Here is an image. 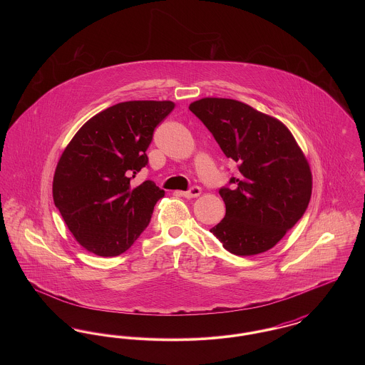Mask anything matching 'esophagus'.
<instances>
[{"label": "esophagus", "mask_w": 365, "mask_h": 365, "mask_svg": "<svg viewBox=\"0 0 365 365\" xmlns=\"http://www.w3.org/2000/svg\"><path fill=\"white\" fill-rule=\"evenodd\" d=\"M201 194V187H198V186H194V187H191L190 190L183 191L182 192V195L185 197V198H195V197H198Z\"/></svg>", "instance_id": "esophagus-1"}]
</instances>
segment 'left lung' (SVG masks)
Returning a JSON list of instances; mask_svg holds the SVG:
<instances>
[{
	"instance_id": "left-lung-1",
	"label": "left lung",
	"mask_w": 365,
	"mask_h": 365,
	"mask_svg": "<svg viewBox=\"0 0 365 365\" xmlns=\"http://www.w3.org/2000/svg\"><path fill=\"white\" fill-rule=\"evenodd\" d=\"M189 109L240 170L230 179L234 187L219 190L226 216L210 232L237 256L269 250L308 208L312 173L307 157L283 123L250 105L207 97Z\"/></svg>"
}]
</instances>
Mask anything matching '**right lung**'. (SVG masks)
<instances>
[{
    "instance_id": "add662e5",
    "label": "right lung",
    "mask_w": 365,
    "mask_h": 365,
    "mask_svg": "<svg viewBox=\"0 0 365 365\" xmlns=\"http://www.w3.org/2000/svg\"><path fill=\"white\" fill-rule=\"evenodd\" d=\"M173 101H125L87 120L60 157L53 201L72 235L86 250L119 256L148 227L165 191L155 182L130 180L148 165L155 128Z\"/></svg>"
}]
</instances>
